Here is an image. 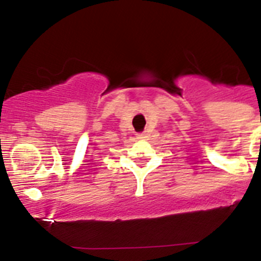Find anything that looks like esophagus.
I'll return each mask as SVG.
<instances>
[{
  "label": "esophagus",
  "instance_id": "esophagus-1",
  "mask_svg": "<svg viewBox=\"0 0 261 261\" xmlns=\"http://www.w3.org/2000/svg\"><path fill=\"white\" fill-rule=\"evenodd\" d=\"M137 138H140V140H144V138H146V136H145V133H138Z\"/></svg>",
  "mask_w": 261,
  "mask_h": 261
}]
</instances>
